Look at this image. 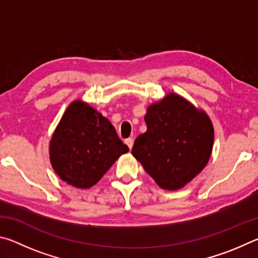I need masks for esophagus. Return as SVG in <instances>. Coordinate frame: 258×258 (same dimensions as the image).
<instances>
[{
    "instance_id": "34e87169",
    "label": "esophagus",
    "mask_w": 258,
    "mask_h": 258,
    "mask_svg": "<svg viewBox=\"0 0 258 258\" xmlns=\"http://www.w3.org/2000/svg\"><path fill=\"white\" fill-rule=\"evenodd\" d=\"M125 143H126V145H127V147L130 148V149H132L133 143H134V141H133V139H132V138L126 139V140H125Z\"/></svg>"
}]
</instances>
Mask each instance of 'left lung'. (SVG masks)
<instances>
[{"label": "left lung", "instance_id": "left-lung-1", "mask_svg": "<svg viewBox=\"0 0 258 258\" xmlns=\"http://www.w3.org/2000/svg\"><path fill=\"white\" fill-rule=\"evenodd\" d=\"M147 132L132 155L161 189L178 190L203 171L211 157L214 127L207 113L169 93L148 107Z\"/></svg>", "mask_w": 258, "mask_h": 258}]
</instances>
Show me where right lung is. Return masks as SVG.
Instances as JSON below:
<instances>
[{"mask_svg":"<svg viewBox=\"0 0 258 258\" xmlns=\"http://www.w3.org/2000/svg\"><path fill=\"white\" fill-rule=\"evenodd\" d=\"M127 151L110 121L81 100L69 104L50 141L54 172L80 189L93 186Z\"/></svg>","mask_w":258,"mask_h":258,"instance_id":"1","label":"right lung"}]
</instances>
